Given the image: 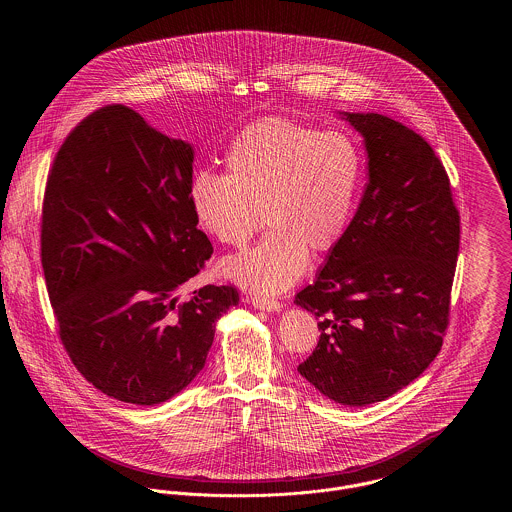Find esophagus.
<instances>
[{"label":"esophagus","mask_w":512,"mask_h":512,"mask_svg":"<svg viewBox=\"0 0 512 512\" xmlns=\"http://www.w3.org/2000/svg\"><path fill=\"white\" fill-rule=\"evenodd\" d=\"M251 305H253L255 309H259V311H268V313H278V311H282V303H280V301L267 299V297H259V295L251 297Z\"/></svg>","instance_id":"obj_1"}]
</instances>
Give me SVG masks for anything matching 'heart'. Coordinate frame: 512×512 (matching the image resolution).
<instances>
[{"label": "heart", "mask_w": 512, "mask_h": 512, "mask_svg": "<svg viewBox=\"0 0 512 512\" xmlns=\"http://www.w3.org/2000/svg\"><path fill=\"white\" fill-rule=\"evenodd\" d=\"M226 174H197L190 205L197 226L230 247L247 244L265 222L267 238L222 263V274L255 293L290 290L311 253L340 244L363 176L361 151L336 130L286 119L244 128L224 155Z\"/></svg>", "instance_id": "heart-1"}]
</instances>
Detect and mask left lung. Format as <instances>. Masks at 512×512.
I'll return each instance as SVG.
<instances>
[{
  "label": "left lung",
  "instance_id": "left-lung-1",
  "mask_svg": "<svg viewBox=\"0 0 512 512\" xmlns=\"http://www.w3.org/2000/svg\"><path fill=\"white\" fill-rule=\"evenodd\" d=\"M365 142L368 182L317 280L295 295L315 313L297 366L328 399L365 407L409 386L441 349L461 242L449 176L430 144L378 113H341Z\"/></svg>",
  "mask_w": 512,
  "mask_h": 512
}]
</instances>
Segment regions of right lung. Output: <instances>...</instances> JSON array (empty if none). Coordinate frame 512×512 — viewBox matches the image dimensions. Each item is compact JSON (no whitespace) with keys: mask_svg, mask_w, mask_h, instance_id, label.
Segmentation results:
<instances>
[{"mask_svg":"<svg viewBox=\"0 0 512 512\" xmlns=\"http://www.w3.org/2000/svg\"><path fill=\"white\" fill-rule=\"evenodd\" d=\"M194 149L121 103L59 147L42 207V267L59 338L105 395L157 405L203 370L215 326L240 295L178 290L213 245L190 205Z\"/></svg>","mask_w":512,"mask_h":512,"instance_id":"1","label":"right lung"}]
</instances>
